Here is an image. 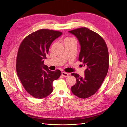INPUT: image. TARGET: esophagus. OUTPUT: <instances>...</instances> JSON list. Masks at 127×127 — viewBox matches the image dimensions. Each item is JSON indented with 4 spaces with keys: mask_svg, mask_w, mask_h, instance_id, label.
Listing matches in <instances>:
<instances>
[{
    "mask_svg": "<svg viewBox=\"0 0 127 127\" xmlns=\"http://www.w3.org/2000/svg\"><path fill=\"white\" fill-rule=\"evenodd\" d=\"M62 75L63 76V77H68L69 74H68V73L66 72H64V71H62Z\"/></svg>",
    "mask_w": 127,
    "mask_h": 127,
    "instance_id": "1",
    "label": "esophagus"
}]
</instances>
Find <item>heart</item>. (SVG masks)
Segmentation results:
<instances>
[{
    "mask_svg": "<svg viewBox=\"0 0 127 127\" xmlns=\"http://www.w3.org/2000/svg\"><path fill=\"white\" fill-rule=\"evenodd\" d=\"M71 38H68V37H67V38H66L65 39H70Z\"/></svg>",
    "mask_w": 127,
    "mask_h": 127,
    "instance_id": "1",
    "label": "heart"
}]
</instances>
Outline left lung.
I'll return each mask as SVG.
<instances>
[{
  "instance_id": "1",
  "label": "left lung",
  "mask_w": 127,
  "mask_h": 127,
  "mask_svg": "<svg viewBox=\"0 0 127 127\" xmlns=\"http://www.w3.org/2000/svg\"><path fill=\"white\" fill-rule=\"evenodd\" d=\"M69 32L78 39L81 45L78 60L86 67L83 78L75 73L71 74L76 78L77 83L71 90L76 96L85 99L98 90L107 75L109 67L108 47L100 35L86 27Z\"/></svg>"
}]
</instances>
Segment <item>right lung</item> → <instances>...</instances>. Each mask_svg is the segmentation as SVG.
I'll return each mask as SVG.
<instances>
[{"instance_id": "right-lung-1", "label": "right lung", "mask_w": 127, "mask_h": 127, "mask_svg": "<svg viewBox=\"0 0 127 127\" xmlns=\"http://www.w3.org/2000/svg\"><path fill=\"white\" fill-rule=\"evenodd\" d=\"M62 33L41 29L26 36L18 50L16 69L23 87L34 98L42 99L53 91V81L61 75L60 70L48 69L44 64L52 42Z\"/></svg>"}]
</instances>
